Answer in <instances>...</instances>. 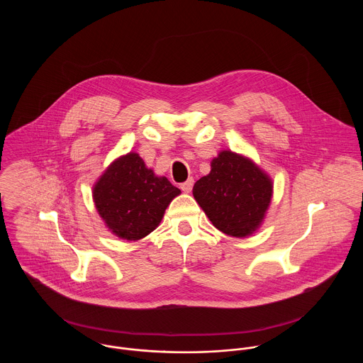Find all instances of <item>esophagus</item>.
Here are the masks:
<instances>
[{
    "label": "esophagus",
    "instance_id": "obj_1",
    "mask_svg": "<svg viewBox=\"0 0 363 363\" xmlns=\"http://www.w3.org/2000/svg\"><path fill=\"white\" fill-rule=\"evenodd\" d=\"M193 184H194V179H193V177H190L189 180H186L184 183H182V184H180V189H182L184 193H190V191H191V189H193Z\"/></svg>",
    "mask_w": 363,
    "mask_h": 363
}]
</instances>
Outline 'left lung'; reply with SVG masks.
I'll return each instance as SVG.
<instances>
[{"mask_svg": "<svg viewBox=\"0 0 363 363\" xmlns=\"http://www.w3.org/2000/svg\"><path fill=\"white\" fill-rule=\"evenodd\" d=\"M193 194L216 229L245 238L264 219L272 182L250 159L223 151L212 159L209 174L196 182Z\"/></svg>", "mask_w": 363, "mask_h": 363, "instance_id": "obj_1", "label": "left lung"}]
</instances>
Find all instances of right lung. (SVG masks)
I'll return each mask as SVG.
<instances>
[{
	"instance_id": "obj_1",
	"label": "right lung",
	"mask_w": 363,
	"mask_h": 363,
	"mask_svg": "<svg viewBox=\"0 0 363 363\" xmlns=\"http://www.w3.org/2000/svg\"><path fill=\"white\" fill-rule=\"evenodd\" d=\"M180 194L157 177L138 154L114 160L94 189V201L107 228L121 239L138 240L160 223L164 209Z\"/></svg>"
}]
</instances>
